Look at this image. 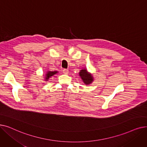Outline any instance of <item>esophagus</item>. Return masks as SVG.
<instances>
[{"mask_svg":"<svg viewBox=\"0 0 147 147\" xmlns=\"http://www.w3.org/2000/svg\"><path fill=\"white\" fill-rule=\"evenodd\" d=\"M63 73L64 74H68V70L67 69H64L63 70Z\"/></svg>","mask_w":147,"mask_h":147,"instance_id":"34e87169","label":"esophagus"}]
</instances>
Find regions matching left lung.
I'll return each mask as SVG.
<instances>
[{
    "instance_id": "obj_1",
    "label": "left lung",
    "mask_w": 147,
    "mask_h": 147,
    "mask_svg": "<svg viewBox=\"0 0 147 147\" xmlns=\"http://www.w3.org/2000/svg\"><path fill=\"white\" fill-rule=\"evenodd\" d=\"M79 76L80 77L84 84H85L86 85H89L94 82V78L93 75L88 72L86 68L80 69V72L79 73Z\"/></svg>"
}]
</instances>
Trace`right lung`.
<instances>
[{
  "mask_svg": "<svg viewBox=\"0 0 147 147\" xmlns=\"http://www.w3.org/2000/svg\"><path fill=\"white\" fill-rule=\"evenodd\" d=\"M58 73V71H48L45 73V74H44L45 76V79L44 80L47 82L49 78H51V77H52L53 75H55L56 74H57Z\"/></svg>",
  "mask_w": 147,
  "mask_h": 147,
  "instance_id": "obj_1",
  "label": "right lung"
}]
</instances>
